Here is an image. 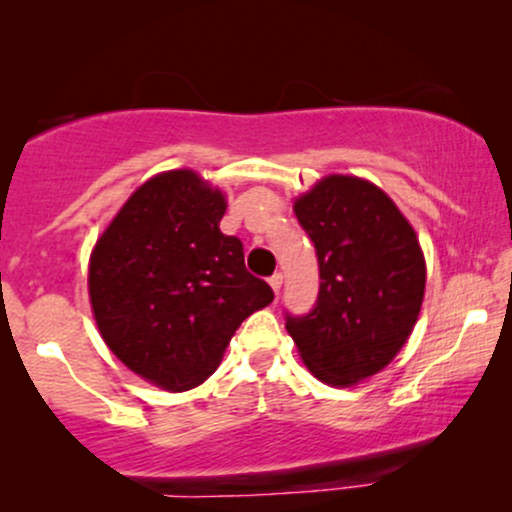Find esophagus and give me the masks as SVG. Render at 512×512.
Returning <instances> with one entry per match:
<instances>
[{
	"label": "esophagus",
	"mask_w": 512,
	"mask_h": 512,
	"mask_svg": "<svg viewBox=\"0 0 512 512\" xmlns=\"http://www.w3.org/2000/svg\"><path fill=\"white\" fill-rule=\"evenodd\" d=\"M281 284H284V276H281L279 272H276V274H272V276H269V286H272V289H274V293H279V289H281Z\"/></svg>",
	"instance_id": "34e87169"
}]
</instances>
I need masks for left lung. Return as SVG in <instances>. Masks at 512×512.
I'll return each instance as SVG.
<instances>
[{
	"mask_svg": "<svg viewBox=\"0 0 512 512\" xmlns=\"http://www.w3.org/2000/svg\"><path fill=\"white\" fill-rule=\"evenodd\" d=\"M313 240L320 291L286 330L322 383L356 385L383 370L409 339L426 289V262L411 223L373 182L322 178L293 204Z\"/></svg>",
	"mask_w": 512,
	"mask_h": 512,
	"instance_id": "8db88e82",
	"label": "left lung"
}]
</instances>
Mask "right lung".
I'll list each match as a JSON object with an SVG mask.
<instances>
[{
    "mask_svg": "<svg viewBox=\"0 0 512 512\" xmlns=\"http://www.w3.org/2000/svg\"><path fill=\"white\" fill-rule=\"evenodd\" d=\"M226 197L195 170L146 180L98 238L88 296L101 337L129 370L163 390L202 385L240 322L274 301L223 236Z\"/></svg>",
    "mask_w": 512,
    "mask_h": 512,
    "instance_id": "obj_1",
    "label": "right lung"
}]
</instances>
